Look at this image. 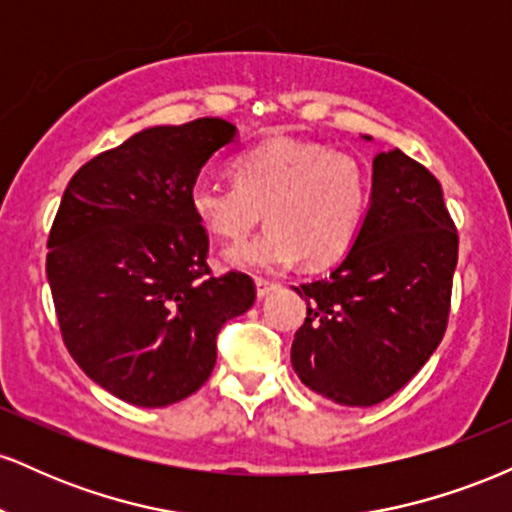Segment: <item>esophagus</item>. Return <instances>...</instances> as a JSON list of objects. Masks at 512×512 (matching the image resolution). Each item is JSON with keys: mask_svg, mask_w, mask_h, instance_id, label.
<instances>
[{"mask_svg": "<svg viewBox=\"0 0 512 512\" xmlns=\"http://www.w3.org/2000/svg\"><path fill=\"white\" fill-rule=\"evenodd\" d=\"M255 286H257V296L260 298L269 296V293L279 289V284H276V281H267V279H255Z\"/></svg>", "mask_w": 512, "mask_h": 512, "instance_id": "obj_1", "label": "esophagus"}]
</instances>
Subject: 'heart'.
I'll return each instance as SVG.
<instances>
[{
  "instance_id": "heart-1",
  "label": "heart",
  "mask_w": 512,
  "mask_h": 512,
  "mask_svg": "<svg viewBox=\"0 0 512 512\" xmlns=\"http://www.w3.org/2000/svg\"><path fill=\"white\" fill-rule=\"evenodd\" d=\"M236 185L199 182L190 209L204 231L240 240L257 223L269 231L223 252L245 272H279L303 257L310 267L349 252L368 209L370 180L363 163L344 151L305 139L276 137L233 161Z\"/></svg>"
}]
</instances>
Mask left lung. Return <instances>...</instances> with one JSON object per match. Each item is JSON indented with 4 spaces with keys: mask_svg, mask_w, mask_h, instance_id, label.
Masks as SVG:
<instances>
[{
    "mask_svg": "<svg viewBox=\"0 0 512 512\" xmlns=\"http://www.w3.org/2000/svg\"><path fill=\"white\" fill-rule=\"evenodd\" d=\"M455 267L440 182L399 149L375 156L354 245L330 274L293 286L308 303L291 344L301 383L342 407L402 390L443 339Z\"/></svg>",
    "mask_w": 512,
    "mask_h": 512,
    "instance_id": "obj_1",
    "label": "left lung"
}]
</instances>
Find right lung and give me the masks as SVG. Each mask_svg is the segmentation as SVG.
<instances>
[{"instance_id":"add662e5","label":"right lung","mask_w":512,"mask_h":512,"mask_svg":"<svg viewBox=\"0 0 512 512\" xmlns=\"http://www.w3.org/2000/svg\"><path fill=\"white\" fill-rule=\"evenodd\" d=\"M238 129L221 117L161 125L69 180L48 238V281L69 354L137 407H168L209 380L216 334L248 313V274L211 276L190 209L199 170Z\"/></svg>"}]
</instances>
